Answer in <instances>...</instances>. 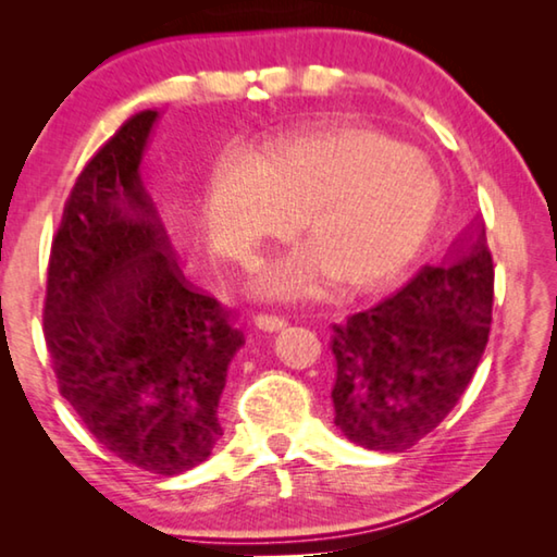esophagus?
Here are the masks:
<instances>
[{"label": "esophagus", "mask_w": 557, "mask_h": 557, "mask_svg": "<svg viewBox=\"0 0 557 557\" xmlns=\"http://www.w3.org/2000/svg\"><path fill=\"white\" fill-rule=\"evenodd\" d=\"M256 326L262 329V332H280V329L287 326L285 317H275V314H258L256 317Z\"/></svg>", "instance_id": "esophagus-1"}]
</instances>
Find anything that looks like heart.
<instances>
[{"label":"heart","instance_id":"obj_1","mask_svg":"<svg viewBox=\"0 0 557 557\" xmlns=\"http://www.w3.org/2000/svg\"><path fill=\"white\" fill-rule=\"evenodd\" d=\"M445 188L430 157L371 125L324 120L285 132L258 154L223 149L206 178L201 225L211 250L248 262L297 223L307 240L258 272V295L301 299L329 280L348 292L393 285L425 248Z\"/></svg>","mask_w":557,"mask_h":557}]
</instances>
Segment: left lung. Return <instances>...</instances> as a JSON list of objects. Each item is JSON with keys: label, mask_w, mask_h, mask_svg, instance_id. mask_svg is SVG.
Wrapping results in <instances>:
<instances>
[{"label": "left lung", "mask_w": 557, "mask_h": 557, "mask_svg": "<svg viewBox=\"0 0 557 557\" xmlns=\"http://www.w3.org/2000/svg\"><path fill=\"white\" fill-rule=\"evenodd\" d=\"M492 307L494 260L476 215L442 265L334 324V422L346 440L403 451L435 430L476 373Z\"/></svg>", "instance_id": "1"}]
</instances>
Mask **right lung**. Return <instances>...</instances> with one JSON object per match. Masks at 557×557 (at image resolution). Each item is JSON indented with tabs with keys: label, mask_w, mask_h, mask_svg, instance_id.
Returning <instances> with one entry per match:
<instances>
[{
	"label": "right lung",
	"mask_w": 557,
	"mask_h": 557,
	"mask_svg": "<svg viewBox=\"0 0 557 557\" xmlns=\"http://www.w3.org/2000/svg\"><path fill=\"white\" fill-rule=\"evenodd\" d=\"M157 117L122 122L75 178L51 245L44 338L90 435L127 465L174 476L221 440L215 412L245 338L169 243L143 169Z\"/></svg>",
	"instance_id": "right-lung-1"
}]
</instances>
